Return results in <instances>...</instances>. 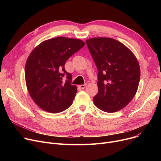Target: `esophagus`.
Returning <instances> with one entry per match:
<instances>
[{
    "label": "esophagus",
    "mask_w": 161,
    "mask_h": 161,
    "mask_svg": "<svg viewBox=\"0 0 161 161\" xmlns=\"http://www.w3.org/2000/svg\"><path fill=\"white\" fill-rule=\"evenodd\" d=\"M86 86H87V84H86V83H84V84H83V85L79 86V87H80L81 89H85L86 87Z\"/></svg>",
    "instance_id": "obj_1"
}]
</instances>
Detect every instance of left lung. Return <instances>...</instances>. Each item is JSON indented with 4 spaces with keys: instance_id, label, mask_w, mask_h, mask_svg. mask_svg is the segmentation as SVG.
<instances>
[{
    "instance_id": "obj_1",
    "label": "left lung",
    "mask_w": 161,
    "mask_h": 161,
    "mask_svg": "<svg viewBox=\"0 0 161 161\" xmlns=\"http://www.w3.org/2000/svg\"><path fill=\"white\" fill-rule=\"evenodd\" d=\"M86 44L98 71L94 104L106 112L119 111L138 90L140 69L137 58L127 47L111 38H92Z\"/></svg>"
}]
</instances>
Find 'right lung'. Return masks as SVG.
<instances>
[{"label":"right lung","mask_w":161,"mask_h":161,"mask_svg":"<svg viewBox=\"0 0 161 161\" xmlns=\"http://www.w3.org/2000/svg\"><path fill=\"white\" fill-rule=\"evenodd\" d=\"M79 39L57 37L42 42L33 49L25 64V81L29 95L44 111L57 114L69 108L77 92L66 61L82 48ZM67 80L62 81L64 75Z\"/></svg>","instance_id":"right-lung-1"}]
</instances>
